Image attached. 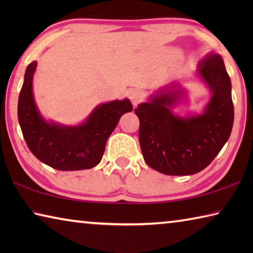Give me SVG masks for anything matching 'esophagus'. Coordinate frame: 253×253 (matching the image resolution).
Instances as JSON below:
<instances>
[{
    "mask_svg": "<svg viewBox=\"0 0 253 253\" xmlns=\"http://www.w3.org/2000/svg\"><path fill=\"white\" fill-rule=\"evenodd\" d=\"M129 99L131 101V104L136 107L140 101L143 100V96H142V93H140V91H138V90H131L129 92Z\"/></svg>",
    "mask_w": 253,
    "mask_h": 253,
    "instance_id": "34e87169",
    "label": "esophagus"
}]
</instances>
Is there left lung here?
<instances>
[{"label":"left lung","mask_w":253,"mask_h":253,"mask_svg":"<svg viewBox=\"0 0 253 253\" xmlns=\"http://www.w3.org/2000/svg\"><path fill=\"white\" fill-rule=\"evenodd\" d=\"M200 75L212 90L211 100L200 116H174L170 109L178 100L177 90L160 91L151 102L135 108L144 160L157 172L166 175L199 173L210 165L229 139L234 108L223 60L219 54H210L202 62Z\"/></svg>","instance_id":"8db88e82"}]
</instances>
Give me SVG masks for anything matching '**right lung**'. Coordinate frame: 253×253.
Here are the masks:
<instances>
[{
	"label": "right lung",
	"mask_w": 253,
	"mask_h": 253,
	"mask_svg": "<svg viewBox=\"0 0 253 253\" xmlns=\"http://www.w3.org/2000/svg\"><path fill=\"white\" fill-rule=\"evenodd\" d=\"M37 62L27 68L18 102V118L25 143L38 160L59 170L88 169L104 155L108 137L119 119L132 110L128 99L97 107L84 125L61 127L41 118L32 95V78Z\"/></svg>",
	"instance_id": "obj_1"
}]
</instances>
